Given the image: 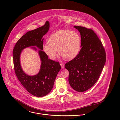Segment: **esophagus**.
I'll list each match as a JSON object with an SVG mask.
<instances>
[{
	"label": "esophagus",
	"instance_id": "obj_1",
	"mask_svg": "<svg viewBox=\"0 0 120 120\" xmlns=\"http://www.w3.org/2000/svg\"><path fill=\"white\" fill-rule=\"evenodd\" d=\"M60 66H61L62 68H64V64L63 63H61L60 64Z\"/></svg>",
	"mask_w": 120,
	"mask_h": 120
}]
</instances>
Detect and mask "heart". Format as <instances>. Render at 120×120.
Here are the masks:
<instances>
[{
	"instance_id": "obj_1",
	"label": "heart",
	"mask_w": 120,
	"mask_h": 120,
	"mask_svg": "<svg viewBox=\"0 0 120 120\" xmlns=\"http://www.w3.org/2000/svg\"><path fill=\"white\" fill-rule=\"evenodd\" d=\"M81 38L79 34L74 31L60 30L52 34L48 43L43 46V50L51 60L60 55L66 60H71L78 54L80 49Z\"/></svg>"
}]
</instances>
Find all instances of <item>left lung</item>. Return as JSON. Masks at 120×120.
Instances as JSON below:
<instances>
[{"label":"left lung","mask_w":120,"mask_h":120,"mask_svg":"<svg viewBox=\"0 0 120 120\" xmlns=\"http://www.w3.org/2000/svg\"><path fill=\"white\" fill-rule=\"evenodd\" d=\"M80 33L81 49L76 57L66 63L69 83L72 88L83 92L95 85L106 62V52L101 40L91 29L74 26Z\"/></svg>","instance_id":"8db88e82"}]
</instances>
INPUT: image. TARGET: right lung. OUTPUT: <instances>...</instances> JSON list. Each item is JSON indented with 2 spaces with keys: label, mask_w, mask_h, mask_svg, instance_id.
I'll return each mask as SVG.
<instances>
[{
  "label": "right lung",
  "mask_w": 120,
  "mask_h": 120,
  "mask_svg": "<svg viewBox=\"0 0 120 120\" xmlns=\"http://www.w3.org/2000/svg\"><path fill=\"white\" fill-rule=\"evenodd\" d=\"M49 28V23L47 21L42 26L27 32L18 40L13 50L14 68L18 79L30 93L38 97L45 96L50 92L61 69L59 62L49 59L47 55L42 51L43 45L42 38L48 32ZM34 45L41 49L39 53L42 64L39 72L31 76L26 75L21 68L19 55L24 48ZM33 48L36 50L35 48Z\"/></svg>",
  "instance_id": "right-lung-1"
}]
</instances>
